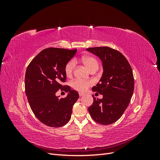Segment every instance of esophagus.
Masks as SVG:
<instances>
[{
	"instance_id": "34e87169",
	"label": "esophagus",
	"mask_w": 160,
	"mask_h": 160,
	"mask_svg": "<svg viewBox=\"0 0 160 160\" xmlns=\"http://www.w3.org/2000/svg\"><path fill=\"white\" fill-rule=\"evenodd\" d=\"M79 96H80V97H81V96L84 95L85 94H84V93H81V92H79Z\"/></svg>"
}]
</instances>
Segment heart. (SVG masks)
<instances>
[{
  "label": "heart",
  "instance_id": "obj_1",
  "mask_svg": "<svg viewBox=\"0 0 160 160\" xmlns=\"http://www.w3.org/2000/svg\"><path fill=\"white\" fill-rule=\"evenodd\" d=\"M83 63L91 71L93 69H98L99 67L98 61L95 57L91 56L83 57L81 59ZM76 62L75 60H70L65 67V72L67 77H71L75 68ZM93 85V81L91 80H84L81 79H75L71 82V86L74 89L78 91H85L91 85Z\"/></svg>",
  "mask_w": 160,
  "mask_h": 160
}]
</instances>
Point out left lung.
Here are the masks:
<instances>
[{"instance_id":"8db88e82","label":"left lung","mask_w":160,"mask_h":160,"mask_svg":"<svg viewBox=\"0 0 160 160\" xmlns=\"http://www.w3.org/2000/svg\"><path fill=\"white\" fill-rule=\"evenodd\" d=\"M98 56L103 65V75L92 90L103 95L101 99L94 95L88 108L93 119L102 125L113 123L122 117L132 99L134 90L133 71L122 53L108 47L86 49Z\"/></svg>"}]
</instances>
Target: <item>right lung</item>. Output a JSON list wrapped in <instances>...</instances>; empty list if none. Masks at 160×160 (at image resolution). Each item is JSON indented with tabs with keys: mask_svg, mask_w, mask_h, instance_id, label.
Here are the masks:
<instances>
[{
	"mask_svg": "<svg viewBox=\"0 0 160 160\" xmlns=\"http://www.w3.org/2000/svg\"><path fill=\"white\" fill-rule=\"evenodd\" d=\"M76 52L77 49L48 48L27 67L25 85L28 103L36 118L47 126L59 128L68 123L72 106L79 98L78 92L61 84L67 79L65 65ZM59 88L68 92L66 98L56 96Z\"/></svg>",
	"mask_w": 160,
	"mask_h": 160,
	"instance_id": "1",
	"label": "right lung"
}]
</instances>
